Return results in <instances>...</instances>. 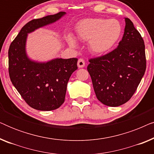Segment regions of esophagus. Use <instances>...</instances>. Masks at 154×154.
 <instances>
[{"label":"esophagus","instance_id":"34e87169","mask_svg":"<svg viewBox=\"0 0 154 154\" xmlns=\"http://www.w3.org/2000/svg\"><path fill=\"white\" fill-rule=\"evenodd\" d=\"M85 62H84L83 59H79V61H78V66H79V68H83V67L85 66Z\"/></svg>","mask_w":154,"mask_h":154}]
</instances>
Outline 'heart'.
Segmentation results:
<instances>
[{"label":"heart","mask_w":154,"mask_h":154,"mask_svg":"<svg viewBox=\"0 0 154 154\" xmlns=\"http://www.w3.org/2000/svg\"><path fill=\"white\" fill-rule=\"evenodd\" d=\"M75 31L79 40L89 42V48L93 53L103 54L110 51L119 41L122 26L116 20L88 18L78 23ZM66 41L71 47L77 46L73 35L69 34Z\"/></svg>","instance_id":"b5f03b06"}]
</instances>
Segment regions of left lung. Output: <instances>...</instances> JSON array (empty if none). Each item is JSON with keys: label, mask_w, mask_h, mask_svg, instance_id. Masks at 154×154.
Masks as SVG:
<instances>
[{"label": "left lung", "mask_w": 154, "mask_h": 154, "mask_svg": "<svg viewBox=\"0 0 154 154\" xmlns=\"http://www.w3.org/2000/svg\"><path fill=\"white\" fill-rule=\"evenodd\" d=\"M123 38L118 48L90 59L88 71L97 98L109 106L127 102L135 92L146 71L144 40L133 23L125 18Z\"/></svg>", "instance_id": "8db88e82"}]
</instances>
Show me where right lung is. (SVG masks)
I'll use <instances>...</instances> for the list:
<instances>
[{
	"label": "right lung",
	"mask_w": 154,
	"mask_h": 154,
	"mask_svg": "<svg viewBox=\"0 0 154 154\" xmlns=\"http://www.w3.org/2000/svg\"><path fill=\"white\" fill-rule=\"evenodd\" d=\"M66 12L33 20L25 24L8 50L12 83L27 104L40 111L58 109L64 102L71 75L78 69L77 58H55L45 62L31 60L26 54L28 34L60 20Z\"/></svg>",
	"instance_id": "add662e5"
}]
</instances>
